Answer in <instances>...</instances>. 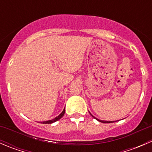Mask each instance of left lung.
<instances>
[{
	"instance_id": "left-lung-1",
	"label": "left lung",
	"mask_w": 152,
	"mask_h": 152,
	"mask_svg": "<svg viewBox=\"0 0 152 152\" xmlns=\"http://www.w3.org/2000/svg\"><path fill=\"white\" fill-rule=\"evenodd\" d=\"M90 115H92V116H93V118H96V120H97V121H100V122H102V123H104V124H109V123H113V121H102V120H99V119H97V118H95V117H94V116H93V115H92V114H91V113H90ZM113 122H114V121H113Z\"/></svg>"
}]
</instances>
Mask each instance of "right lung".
<instances>
[{
  "instance_id": "add662e5",
  "label": "right lung",
  "mask_w": 152,
  "mask_h": 152,
  "mask_svg": "<svg viewBox=\"0 0 152 152\" xmlns=\"http://www.w3.org/2000/svg\"><path fill=\"white\" fill-rule=\"evenodd\" d=\"M65 109H64L63 111L62 112V113H61V114L59 115V116H57V117H56V118H55L52 119V120H49V121H43V122H42V123H41V124H52V123H53V122L57 121L58 120H59V119H60L61 118H62V116L64 115V114H65Z\"/></svg>"
}]
</instances>
